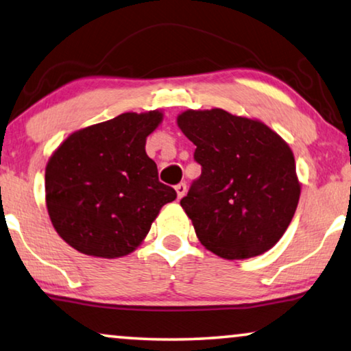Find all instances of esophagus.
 <instances>
[{
	"instance_id": "obj_1",
	"label": "esophagus",
	"mask_w": 351,
	"mask_h": 351,
	"mask_svg": "<svg viewBox=\"0 0 351 351\" xmlns=\"http://www.w3.org/2000/svg\"><path fill=\"white\" fill-rule=\"evenodd\" d=\"M175 191L178 193V198H182V197L186 195V192H187V186L184 184V182H180V184L175 186Z\"/></svg>"
}]
</instances>
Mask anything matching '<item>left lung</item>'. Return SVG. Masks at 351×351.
<instances>
[{
	"mask_svg": "<svg viewBox=\"0 0 351 351\" xmlns=\"http://www.w3.org/2000/svg\"><path fill=\"white\" fill-rule=\"evenodd\" d=\"M178 126L195 145L202 175L181 199L203 245L247 259L280 241L295 214L300 182L282 138L258 120L223 109L186 110Z\"/></svg>",
	"mask_w": 351,
	"mask_h": 351,
	"instance_id": "8db88e82",
	"label": "left lung"
}]
</instances>
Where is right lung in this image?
Instances as JSON below:
<instances>
[{
    "mask_svg": "<svg viewBox=\"0 0 351 351\" xmlns=\"http://www.w3.org/2000/svg\"><path fill=\"white\" fill-rule=\"evenodd\" d=\"M160 120L159 110L121 114L73 132L49 158L48 214L70 247L98 258L131 253L160 208L176 198L145 153Z\"/></svg>",
    "mask_w": 351,
    "mask_h": 351,
    "instance_id": "obj_1",
    "label": "right lung"
}]
</instances>
